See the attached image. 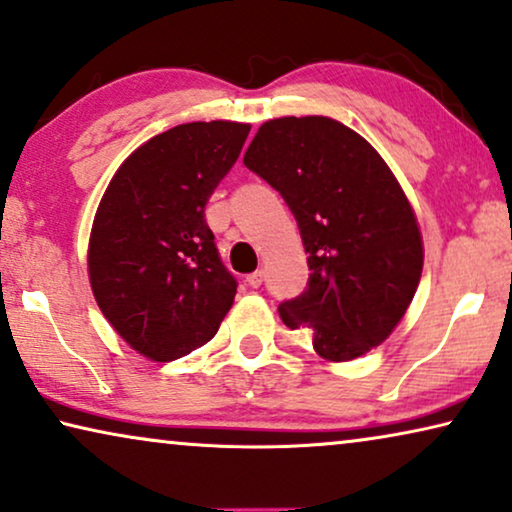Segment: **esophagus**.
<instances>
[{
  "label": "esophagus",
  "instance_id": "1",
  "mask_svg": "<svg viewBox=\"0 0 512 512\" xmlns=\"http://www.w3.org/2000/svg\"><path fill=\"white\" fill-rule=\"evenodd\" d=\"M262 280H264V273L262 271H255V273H250V276L246 278V283L250 287H259V285H262Z\"/></svg>",
  "mask_w": 512,
  "mask_h": 512
}]
</instances>
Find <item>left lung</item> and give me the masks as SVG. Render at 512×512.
<instances>
[{
    "label": "left lung",
    "instance_id": "8db88e82",
    "mask_svg": "<svg viewBox=\"0 0 512 512\" xmlns=\"http://www.w3.org/2000/svg\"><path fill=\"white\" fill-rule=\"evenodd\" d=\"M243 164L283 194L308 253V287L278 306L313 331L327 362L376 348L406 315L422 278L415 211L364 136L325 115L266 120Z\"/></svg>",
    "mask_w": 512,
    "mask_h": 512
}]
</instances>
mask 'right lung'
<instances>
[{"label":"right lung","mask_w":512,"mask_h":512,"mask_svg":"<svg viewBox=\"0 0 512 512\" xmlns=\"http://www.w3.org/2000/svg\"><path fill=\"white\" fill-rule=\"evenodd\" d=\"M250 125L185 122L120 164L92 222L88 276L97 306L129 348L174 362L211 341L234 304L206 201L239 160Z\"/></svg>","instance_id":"add662e5"}]
</instances>
